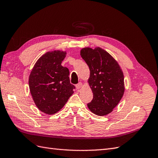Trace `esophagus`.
Listing matches in <instances>:
<instances>
[{
	"label": "esophagus",
	"instance_id": "obj_1",
	"mask_svg": "<svg viewBox=\"0 0 158 158\" xmlns=\"http://www.w3.org/2000/svg\"><path fill=\"white\" fill-rule=\"evenodd\" d=\"M82 82H79V83L77 84V85H76V88L77 89H80L81 88H82Z\"/></svg>",
	"mask_w": 158,
	"mask_h": 158
}]
</instances>
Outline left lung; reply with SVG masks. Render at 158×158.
Listing matches in <instances>:
<instances>
[{"instance_id":"obj_1","label":"left lung","mask_w":158,"mask_h":158,"mask_svg":"<svg viewBox=\"0 0 158 158\" xmlns=\"http://www.w3.org/2000/svg\"><path fill=\"white\" fill-rule=\"evenodd\" d=\"M80 54L90 72L88 82L94 98L88 108L98 116H106L118 104L125 92L122 70L117 60L100 47L82 48Z\"/></svg>"}]
</instances>
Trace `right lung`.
<instances>
[{
    "mask_svg": "<svg viewBox=\"0 0 158 158\" xmlns=\"http://www.w3.org/2000/svg\"><path fill=\"white\" fill-rule=\"evenodd\" d=\"M66 51H48L37 60L29 77V90L36 107L47 114L59 111L73 94L69 70L61 65Z\"/></svg>",
    "mask_w": 158,
    "mask_h": 158,
    "instance_id": "obj_1",
    "label": "right lung"
}]
</instances>
